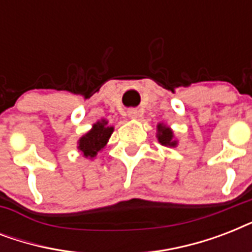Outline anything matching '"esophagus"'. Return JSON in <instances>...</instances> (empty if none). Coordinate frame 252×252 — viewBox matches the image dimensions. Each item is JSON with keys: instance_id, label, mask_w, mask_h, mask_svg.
Returning <instances> with one entry per match:
<instances>
[{"instance_id": "34e87169", "label": "esophagus", "mask_w": 252, "mask_h": 252, "mask_svg": "<svg viewBox=\"0 0 252 252\" xmlns=\"http://www.w3.org/2000/svg\"><path fill=\"white\" fill-rule=\"evenodd\" d=\"M128 116L130 119H136L138 116V111L136 108H130V110H128Z\"/></svg>"}]
</instances>
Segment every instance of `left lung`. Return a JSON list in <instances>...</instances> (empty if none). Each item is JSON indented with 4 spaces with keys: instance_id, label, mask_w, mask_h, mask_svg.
<instances>
[{
    "instance_id": "1",
    "label": "left lung",
    "mask_w": 252,
    "mask_h": 252,
    "mask_svg": "<svg viewBox=\"0 0 252 252\" xmlns=\"http://www.w3.org/2000/svg\"><path fill=\"white\" fill-rule=\"evenodd\" d=\"M157 138L158 141L161 142L162 145L165 146H176L178 141L174 138V133H172L171 128H168L167 126L159 123L157 126Z\"/></svg>"
}]
</instances>
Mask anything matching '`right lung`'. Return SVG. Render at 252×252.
<instances>
[{"instance_id":"right-lung-1","label":"right lung","mask_w":252,"mask_h":252,"mask_svg":"<svg viewBox=\"0 0 252 252\" xmlns=\"http://www.w3.org/2000/svg\"><path fill=\"white\" fill-rule=\"evenodd\" d=\"M112 132L114 126H108L107 120H99L78 140V150L84 154V157L93 159L107 145Z\"/></svg>"}]
</instances>
